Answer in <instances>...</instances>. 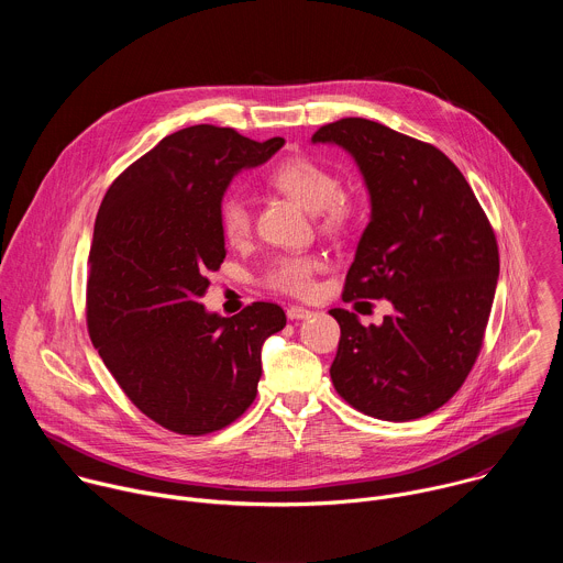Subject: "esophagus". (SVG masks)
<instances>
[{
  "instance_id": "esophagus-1",
  "label": "esophagus",
  "mask_w": 563,
  "mask_h": 563,
  "mask_svg": "<svg viewBox=\"0 0 563 563\" xmlns=\"http://www.w3.org/2000/svg\"><path fill=\"white\" fill-rule=\"evenodd\" d=\"M309 316H313V311L307 309V307H298V305L287 307V318L289 320H302V318H309Z\"/></svg>"
}]
</instances>
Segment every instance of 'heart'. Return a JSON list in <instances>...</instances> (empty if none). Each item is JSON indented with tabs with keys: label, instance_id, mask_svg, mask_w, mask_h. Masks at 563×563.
<instances>
[{
	"label": "heart",
	"instance_id": "b5f03b06",
	"mask_svg": "<svg viewBox=\"0 0 563 563\" xmlns=\"http://www.w3.org/2000/svg\"><path fill=\"white\" fill-rule=\"evenodd\" d=\"M269 185L291 198L307 211H316L320 227L330 233H345L358 216V202L341 191L339 176L325 165L305 155H291L278 163L269 174ZM220 231L227 243L240 245L252 233V213L245 200L227 198L218 211ZM323 267L320 258L311 254H289L276 258L267 274L265 285L274 291L289 296H309L313 291V276Z\"/></svg>",
	"mask_w": 563,
	"mask_h": 563
}]
</instances>
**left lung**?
Returning a JSON list of instances; mask_svg holds the SVG:
<instances>
[{
  "label": "left lung",
  "instance_id": "1",
  "mask_svg": "<svg viewBox=\"0 0 563 563\" xmlns=\"http://www.w3.org/2000/svg\"><path fill=\"white\" fill-rule=\"evenodd\" d=\"M311 142L352 153L369 191L343 300L394 307L369 328L330 311L341 325L332 383L367 417L421 419L456 394L484 345L499 278L495 231L456 165L428 142L365 118L320 126Z\"/></svg>",
  "mask_w": 563,
  "mask_h": 563
}]
</instances>
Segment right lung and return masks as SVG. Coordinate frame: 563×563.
Masks as SVG:
<instances>
[{
	"label": "right lung",
	"instance_id": "add662e5",
	"mask_svg": "<svg viewBox=\"0 0 563 563\" xmlns=\"http://www.w3.org/2000/svg\"><path fill=\"white\" fill-rule=\"evenodd\" d=\"M285 144L196 124L159 140L109 187L87 276L89 336L131 404L200 437L254 404L263 343L287 323L274 302L209 313L200 298L224 261L218 211L231 178Z\"/></svg>",
	"mask_w": 563,
	"mask_h": 563
}]
</instances>
